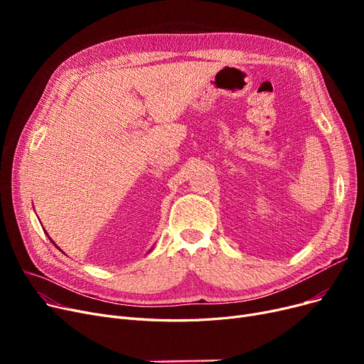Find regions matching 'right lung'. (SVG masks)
<instances>
[{"label":"right lung","instance_id":"add662e5","mask_svg":"<svg viewBox=\"0 0 364 364\" xmlns=\"http://www.w3.org/2000/svg\"><path fill=\"white\" fill-rule=\"evenodd\" d=\"M50 240H51V239H50ZM53 243H54V242H53Z\"/></svg>","mask_w":364,"mask_h":364}]
</instances>
